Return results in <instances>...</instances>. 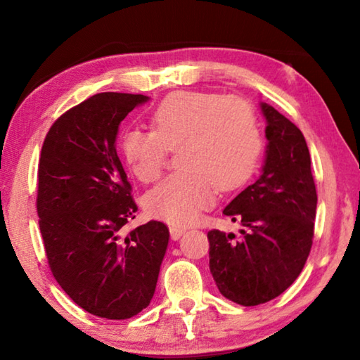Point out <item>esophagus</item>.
<instances>
[{"label":"esophagus","mask_w":360,"mask_h":360,"mask_svg":"<svg viewBox=\"0 0 360 360\" xmlns=\"http://www.w3.org/2000/svg\"><path fill=\"white\" fill-rule=\"evenodd\" d=\"M186 233V229H181V227H169V235H172L173 240H179L182 235Z\"/></svg>","instance_id":"1"}]
</instances>
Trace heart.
<instances>
[{
    "label": "heart",
    "mask_w": 360,
    "mask_h": 360,
    "mask_svg": "<svg viewBox=\"0 0 360 360\" xmlns=\"http://www.w3.org/2000/svg\"><path fill=\"white\" fill-rule=\"evenodd\" d=\"M152 129H130L120 139L127 165L149 184L160 178L172 150L181 172L169 174L146 195L152 217L174 225L197 221L216 200L251 178L262 154L255 109L240 96L176 92L150 112Z\"/></svg>",
    "instance_id": "heart-1"
}]
</instances>
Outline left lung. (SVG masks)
Returning a JSON list of instances; mask_svg holds the SVG:
<instances>
[{
	"label": "left lung",
	"instance_id": "obj_1",
	"mask_svg": "<svg viewBox=\"0 0 360 360\" xmlns=\"http://www.w3.org/2000/svg\"><path fill=\"white\" fill-rule=\"evenodd\" d=\"M260 108L268 139L264 173L224 208L243 225L241 236L208 231L211 275L219 292L243 307L273 300L300 275L318 205L303 133L273 106Z\"/></svg>",
	"mask_w": 360,
	"mask_h": 360
}]
</instances>
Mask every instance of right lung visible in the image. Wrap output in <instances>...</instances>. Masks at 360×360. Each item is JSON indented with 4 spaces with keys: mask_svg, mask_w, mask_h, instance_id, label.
<instances>
[{
    "mask_svg": "<svg viewBox=\"0 0 360 360\" xmlns=\"http://www.w3.org/2000/svg\"><path fill=\"white\" fill-rule=\"evenodd\" d=\"M144 101L90 96L53 122L41 149L36 210L47 264L71 300L98 318L129 319L148 307L168 246L163 222L124 230L138 206L115 136Z\"/></svg>",
    "mask_w": 360,
    "mask_h": 360,
    "instance_id": "1",
    "label": "right lung"
}]
</instances>
